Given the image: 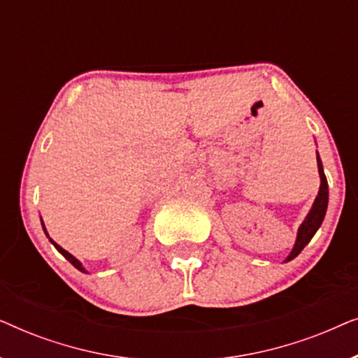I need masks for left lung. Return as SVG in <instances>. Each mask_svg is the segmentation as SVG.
Masks as SVG:
<instances>
[{
  "label": "left lung",
  "instance_id": "left-lung-1",
  "mask_svg": "<svg viewBox=\"0 0 358 358\" xmlns=\"http://www.w3.org/2000/svg\"><path fill=\"white\" fill-rule=\"evenodd\" d=\"M317 159V171H320V178H321V185H320V192H317V197L313 203V207L310 210V213L306 215L305 222L301 223V227L298 228V234H296V243L293 246L290 256L285 259V262L295 259L298 254L303 251V248L306 246L308 243L311 241V238L315 236V233L320 229L322 220H324L326 215V208H327V199H329V190H327V179L324 174V169H322V163L320 155L316 156Z\"/></svg>",
  "mask_w": 358,
  "mask_h": 358
}]
</instances>
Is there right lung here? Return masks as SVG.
<instances>
[{
    "instance_id": "1",
    "label": "right lung",
    "mask_w": 358,
    "mask_h": 358,
    "mask_svg": "<svg viewBox=\"0 0 358 358\" xmlns=\"http://www.w3.org/2000/svg\"><path fill=\"white\" fill-rule=\"evenodd\" d=\"M42 227H43V231H45V234H47V238H48V239H50V243L53 244V246H55V248H57V251H58V252H60V254H63V257H66V259H68V261H70V262L73 264V266H75V267L78 268V271H81V272H86V271H85V267H83V266H81V262H80V261H78V259H76L75 256H71V254H70V252H68V251H65V249H63L62 246H58V244H57L55 241H53V239H52L50 236H48V233H47V229H45V224H43V222H42Z\"/></svg>"
}]
</instances>
